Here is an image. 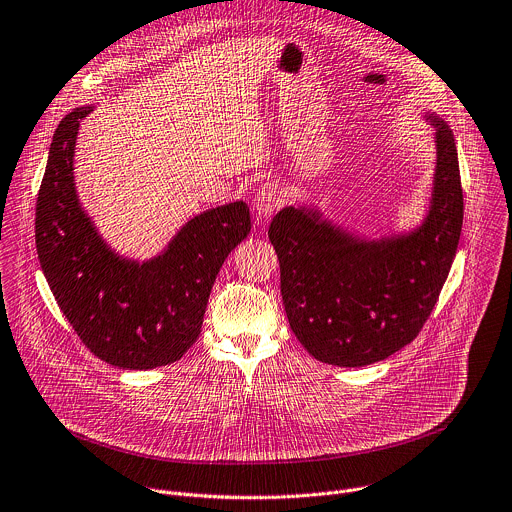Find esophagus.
Masks as SVG:
<instances>
[{
  "label": "esophagus",
  "instance_id": "34e87169",
  "mask_svg": "<svg viewBox=\"0 0 512 512\" xmlns=\"http://www.w3.org/2000/svg\"><path fill=\"white\" fill-rule=\"evenodd\" d=\"M281 203H283V195L277 189V185H271V183H263L253 197V209L263 219L271 217L281 207Z\"/></svg>",
  "mask_w": 512,
  "mask_h": 512
}]
</instances>
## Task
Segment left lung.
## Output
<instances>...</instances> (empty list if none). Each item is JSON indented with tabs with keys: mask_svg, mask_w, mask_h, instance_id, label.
<instances>
[{
	"mask_svg": "<svg viewBox=\"0 0 512 512\" xmlns=\"http://www.w3.org/2000/svg\"><path fill=\"white\" fill-rule=\"evenodd\" d=\"M437 165L429 211L409 233L363 239L317 207H285L269 227L289 325L321 363L365 367L409 345L449 277L463 227L453 131L435 113Z\"/></svg>",
	"mask_w": 512,
	"mask_h": 512,
	"instance_id": "8db88e82",
	"label": "left lung"
}]
</instances>
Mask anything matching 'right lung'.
I'll return each mask as SVG.
<instances>
[{"label": "right lung", "mask_w": 512, "mask_h": 512, "mask_svg": "<svg viewBox=\"0 0 512 512\" xmlns=\"http://www.w3.org/2000/svg\"><path fill=\"white\" fill-rule=\"evenodd\" d=\"M91 109H73L53 133L35 207L41 271L95 357L129 371L163 367L197 341L215 277L251 231L249 207L233 201L195 215L147 261L121 257L103 241L75 189V141Z\"/></svg>", "instance_id": "add662e5"}]
</instances>
